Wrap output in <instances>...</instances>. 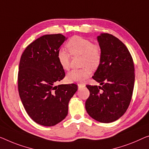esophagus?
Instances as JSON below:
<instances>
[{"instance_id":"obj_1","label":"esophagus","mask_w":149,"mask_h":149,"mask_svg":"<svg viewBox=\"0 0 149 149\" xmlns=\"http://www.w3.org/2000/svg\"><path fill=\"white\" fill-rule=\"evenodd\" d=\"M77 86H78L79 90H80V89L85 87V84H77Z\"/></svg>"}]
</instances>
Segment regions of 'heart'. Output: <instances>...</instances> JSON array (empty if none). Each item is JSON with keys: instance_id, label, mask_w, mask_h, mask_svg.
I'll return each instance as SVG.
<instances>
[{"instance_id": "heart-1", "label": "heart", "mask_w": 149, "mask_h": 149, "mask_svg": "<svg viewBox=\"0 0 149 149\" xmlns=\"http://www.w3.org/2000/svg\"><path fill=\"white\" fill-rule=\"evenodd\" d=\"M70 54L73 56L81 55V69H75L69 73L67 79L70 82L81 83L92 74L93 69H97L100 65L102 57L101 47L99 45L92 43L88 39L80 36H73L66 43ZM70 54L63 49L57 53V60L61 68L68 70L70 68Z\"/></svg>"}]
</instances>
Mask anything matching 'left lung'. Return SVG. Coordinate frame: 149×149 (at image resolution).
Listing matches in <instances>:
<instances>
[{"mask_svg": "<svg viewBox=\"0 0 149 149\" xmlns=\"http://www.w3.org/2000/svg\"><path fill=\"white\" fill-rule=\"evenodd\" d=\"M102 57L92 78L102 86L87 85L90 96L86 102L88 114L96 120L110 123L126 112L134 85V66L126 45L114 35L97 37Z\"/></svg>", "mask_w": 149, "mask_h": 149, "instance_id": "8db88e82", "label": "left lung"}]
</instances>
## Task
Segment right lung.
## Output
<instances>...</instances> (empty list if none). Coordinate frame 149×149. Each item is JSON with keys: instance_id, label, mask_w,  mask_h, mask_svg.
<instances>
[{"instance_id": "right-lung-1", "label": "right lung", "mask_w": 149, "mask_h": 149, "mask_svg": "<svg viewBox=\"0 0 149 149\" xmlns=\"http://www.w3.org/2000/svg\"><path fill=\"white\" fill-rule=\"evenodd\" d=\"M65 40L61 34L43 35L26 47L20 59L19 96L31 118L43 126H54L65 118L69 102L77 90L74 84L55 86L65 75L57 60Z\"/></svg>"}]
</instances>
